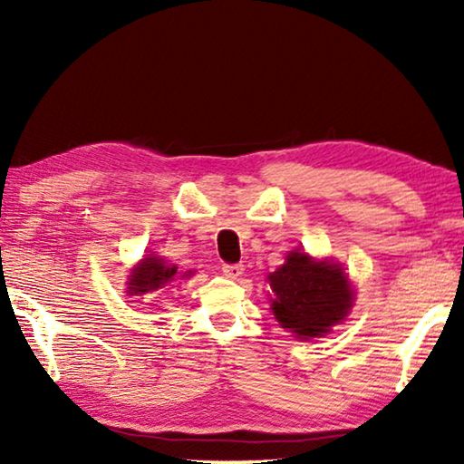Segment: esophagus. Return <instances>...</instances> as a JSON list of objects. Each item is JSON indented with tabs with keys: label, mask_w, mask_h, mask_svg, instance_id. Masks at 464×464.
<instances>
[{
	"label": "esophagus",
	"mask_w": 464,
	"mask_h": 464,
	"mask_svg": "<svg viewBox=\"0 0 464 464\" xmlns=\"http://www.w3.org/2000/svg\"><path fill=\"white\" fill-rule=\"evenodd\" d=\"M223 274L227 278H239L243 274L241 264H223Z\"/></svg>",
	"instance_id": "obj_1"
}]
</instances>
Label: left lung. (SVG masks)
Listing matches in <instances>:
<instances>
[{
  "label": "left lung",
  "mask_w": 464,
  "mask_h": 464,
  "mask_svg": "<svg viewBox=\"0 0 464 464\" xmlns=\"http://www.w3.org/2000/svg\"><path fill=\"white\" fill-rule=\"evenodd\" d=\"M272 313L295 337H324L342 324L354 304V290L342 264L315 260L304 251H290L270 276Z\"/></svg>",
  "instance_id": "1"
}]
</instances>
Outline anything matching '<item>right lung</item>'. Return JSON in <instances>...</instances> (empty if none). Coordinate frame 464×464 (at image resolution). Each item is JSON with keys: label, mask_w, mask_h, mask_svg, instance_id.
I'll list each match as a JSON object with an SVG mask.
<instances>
[{"label": "right lung", "mask_w": 464, "mask_h": 464, "mask_svg": "<svg viewBox=\"0 0 464 464\" xmlns=\"http://www.w3.org/2000/svg\"><path fill=\"white\" fill-rule=\"evenodd\" d=\"M192 272H186L182 276H190ZM178 280V266L168 264L163 257H157L155 254H149L143 257L135 268H132L129 282H127V293L130 296H140L153 290H160L163 286L171 285Z\"/></svg>", "instance_id": "add662e5"}]
</instances>
